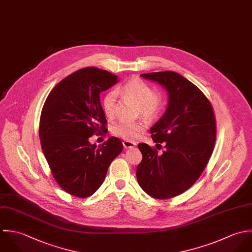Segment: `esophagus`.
Masks as SVG:
<instances>
[{
  "label": "esophagus",
  "instance_id": "esophagus-1",
  "mask_svg": "<svg viewBox=\"0 0 252 252\" xmlns=\"http://www.w3.org/2000/svg\"><path fill=\"white\" fill-rule=\"evenodd\" d=\"M123 145H124V147L126 148V149H131V148L136 147V143L131 142V141H127V140L123 141Z\"/></svg>",
  "mask_w": 252,
  "mask_h": 252
}]
</instances>
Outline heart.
Listing matches in <instances>:
<instances>
[{"mask_svg":"<svg viewBox=\"0 0 252 252\" xmlns=\"http://www.w3.org/2000/svg\"><path fill=\"white\" fill-rule=\"evenodd\" d=\"M116 94L125 99L133 101L138 106V112L146 119L155 118L160 111L162 100L159 94L153 92L150 85L146 82L133 78L122 85L116 90ZM116 94L109 93L105 95L102 108L108 118H112L115 114ZM145 125L142 122H127L121 121L114 125L112 132L123 139L134 140L144 129Z\"/></svg>","mask_w":252,"mask_h":252,"instance_id":"b5f03b06","label":"heart"}]
</instances>
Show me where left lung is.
I'll use <instances>...</instances> for the list:
<instances>
[{"label":"left lung","instance_id":"left-lung-1","mask_svg":"<svg viewBox=\"0 0 252 252\" xmlns=\"http://www.w3.org/2000/svg\"><path fill=\"white\" fill-rule=\"evenodd\" d=\"M141 77L161 86L168 103L150 130L153 141L164 143L165 150L158 154L148 144H138L143 158L136 178L149 196L169 199L188 190L205 168L216 139L215 117L204 94L180 74L166 71Z\"/></svg>","mask_w":252,"mask_h":252}]
</instances>
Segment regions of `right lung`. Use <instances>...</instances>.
<instances>
[{"instance_id":"obj_1","label":"right lung","mask_w":252,"mask_h":252,"mask_svg":"<svg viewBox=\"0 0 252 252\" xmlns=\"http://www.w3.org/2000/svg\"><path fill=\"white\" fill-rule=\"evenodd\" d=\"M118 81L110 72L87 67L59 82L44 104L39 128L42 149L55 181L70 195L94 194L123 150L118 137L98 146L89 141L94 133L107 132L100 94Z\"/></svg>"}]
</instances>
